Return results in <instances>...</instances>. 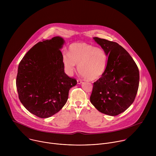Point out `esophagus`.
Returning <instances> with one entry per match:
<instances>
[{"mask_svg": "<svg viewBox=\"0 0 156 156\" xmlns=\"http://www.w3.org/2000/svg\"><path fill=\"white\" fill-rule=\"evenodd\" d=\"M77 83H78V84H81L82 83V80L81 79H78L77 80Z\"/></svg>", "mask_w": 156, "mask_h": 156, "instance_id": "1", "label": "esophagus"}]
</instances>
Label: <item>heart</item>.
Returning a JSON list of instances; mask_svg holds the SVG:
<instances>
[{
    "instance_id": "obj_1",
    "label": "heart",
    "mask_w": 156,
    "mask_h": 156,
    "mask_svg": "<svg viewBox=\"0 0 156 156\" xmlns=\"http://www.w3.org/2000/svg\"><path fill=\"white\" fill-rule=\"evenodd\" d=\"M62 61L66 70L72 72L76 64L83 76L90 80H96L106 70L108 55L101 48L85 42H77L70 46L69 54H63Z\"/></svg>"
}]
</instances>
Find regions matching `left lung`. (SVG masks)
<instances>
[{
	"label": "left lung",
	"instance_id": "1",
	"mask_svg": "<svg viewBox=\"0 0 156 156\" xmlns=\"http://www.w3.org/2000/svg\"><path fill=\"white\" fill-rule=\"evenodd\" d=\"M94 39L108 57L105 73L93 83L90 101L101 113L115 116L135 101L139 87V70L128 52L118 43L98 37Z\"/></svg>",
	"mask_w": 156,
	"mask_h": 156
}]
</instances>
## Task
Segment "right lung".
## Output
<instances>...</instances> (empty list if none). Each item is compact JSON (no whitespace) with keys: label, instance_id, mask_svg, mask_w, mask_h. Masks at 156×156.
Segmentation results:
<instances>
[{"label":"right lung","instance_id":"1","mask_svg":"<svg viewBox=\"0 0 156 156\" xmlns=\"http://www.w3.org/2000/svg\"><path fill=\"white\" fill-rule=\"evenodd\" d=\"M63 39L58 36L39 42L20 61L16 80L18 98L31 114L48 118L57 113L77 81L64 72Z\"/></svg>","mask_w":156,"mask_h":156}]
</instances>
